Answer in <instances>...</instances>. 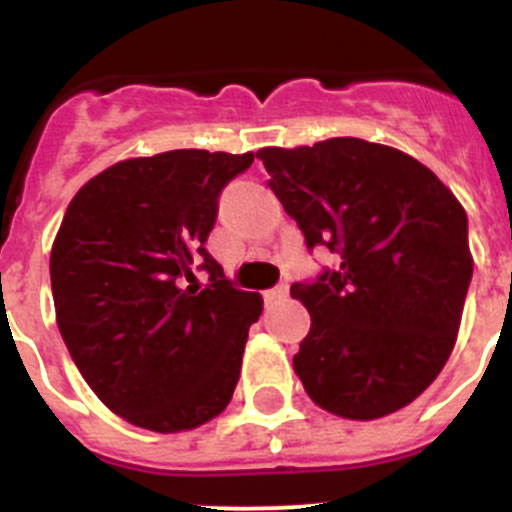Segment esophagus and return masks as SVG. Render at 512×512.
<instances>
[{
  "label": "esophagus",
  "instance_id": "1",
  "mask_svg": "<svg viewBox=\"0 0 512 512\" xmlns=\"http://www.w3.org/2000/svg\"><path fill=\"white\" fill-rule=\"evenodd\" d=\"M289 294V287L287 285H277L272 289H267L265 292V302H282V299H287Z\"/></svg>",
  "mask_w": 512,
  "mask_h": 512
}]
</instances>
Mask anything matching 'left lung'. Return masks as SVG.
<instances>
[{
	"mask_svg": "<svg viewBox=\"0 0 512 512\" xmlns=\"http://www.w3.org/2000/svg\"><path fill=\"white\" fill-rule=\"evenodd\" d=\"M257 158L307 250L339 255L289 289L312 317L292 359L304 391L356 421L404 409L456 342L473 277L466 210L416 158L361 138Z\"/></svg>",
	"mask_w": 512,
	"mask_h": 512,
	"instance_id": "1",
	"label": "left lung"
}]
</instances>
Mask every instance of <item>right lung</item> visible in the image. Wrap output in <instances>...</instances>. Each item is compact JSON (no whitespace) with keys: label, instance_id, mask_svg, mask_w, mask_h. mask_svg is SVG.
Listing matches in <instances>:
<instances>
[{"label":"right lung","instance_id":"right-lung-1","mask_svg":"<svg viewBox=\"0 0 512 512\" xmlns=\"http://www.w3.org/2000/svg\"><path fill=\"white\" fill-rule=\"evenodd\" d=\"M252 160L198 148L123 160L66 208L51 247L56 324L86 384L133 426L188 431L230 404L262 297L225 280L205 240ZM195 269L209 272L203 290Z\"/></svg>","mask_w":512,"mask_h":512}]
</instances>
